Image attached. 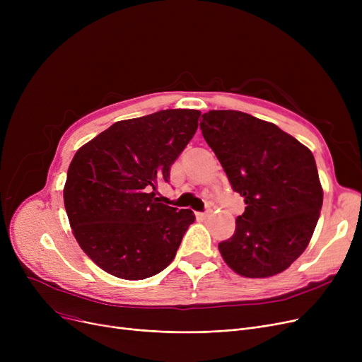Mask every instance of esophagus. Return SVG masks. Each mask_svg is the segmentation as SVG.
Here are the masks:
<instances>
[{
    "instance_id": "1",
    "label": "esophagus",
    "mask_w": 362,
    "mask_h": 362,
    "mask_svg": "<svg viewBox=\"0 0 362 362\" xmlns=\"http://www.w3.org/2000/svg\"><path fill=\"white\" fill-rule=\"evenodd\" d=\"M208 216H210L208 213H197V218L198 220H205Z\"/></svg>"
}]
</instances>
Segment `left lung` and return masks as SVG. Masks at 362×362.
Returning <instances> with one entry per match:
<instances>
[{"label": "left lung", "mask_w": 362, "mask_h": 362, "mask_svg": "<svg viewBox=\"0 0 362 362\" xmlns=\"http://www.w3.org/2000/svg\"><path fill=\"white\" fill-rule=\"evenodd\" d=\"M199 127L246 204L233 236L218 243L224 262L250 279L284 272L307 250L321 211L313 152L276 124L236 110L208 111Z\"/></svg>", "instance_id": "obj_1"}]
</instances>
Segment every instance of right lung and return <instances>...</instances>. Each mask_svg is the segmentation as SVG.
<instances>
[{
    "label": "right lung",
    "instance_id": "1",
    "mask_svg": "<svg viewBox=\"0 0 362 362\" xmlns=\"http://www.w3.org/2000/svg\"><path fill=\"white\" fill-rule=\"evenodd\" d=\"M198 110L120 120L81 146L67 171L64 206L83 252L111 276L142 280L176 257L191 210L157 202V186L198 129Z\"/></svg>",
    "mask_w": 362,
    "mask_h": 362
}]
</instances>
